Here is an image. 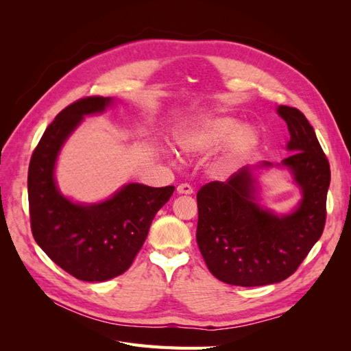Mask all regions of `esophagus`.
Segmentation results:
<instances>
[{
    "mask_svg": "<svg viewBox=\"0 0 351 351\" xmlns=\"http://www.w3.org/2000/svg\"><path fill=\"white\" fill-rule=\"evenodd\" d=\"M177 193L178 195H192L193 193V187L187 184V183H183V184H178L177 186Z\"/></svg>",
    "mask_w": 351,
    "mask_h": 351,
    "instance_id": "esophagus-1",
    "label": "esophagus"
}]
</instances>
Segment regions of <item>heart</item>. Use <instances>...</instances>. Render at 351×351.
<instances>
[{
    "mask_svg": "<svg viewBox=\"0 0 351 351\" xmlns=\"http://www.w3.org/2000/svg\"><path fill=\"white\" fill-rule=\"evenodd\" d=\"M177 142L180 149L192 155L212 152L230 142L219 168L222 171H231L256 145V133L250 127L240 129L239 120L232 117H214L190 127L180 134Z\"/></svg>",
    "mask_w": 351,
    "mask_h": 351,
    "instance_id": "heart-1",
    "label": "heart"
}]
</instances>
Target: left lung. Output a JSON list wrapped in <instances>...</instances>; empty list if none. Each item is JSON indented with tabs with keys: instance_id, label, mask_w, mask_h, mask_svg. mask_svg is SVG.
Returning a JSON list of instances; mask_svg holds the SVG:
<instances>
[{
	"instance_id": "obj_1",
	"label": "left lung",
	"mask_w": 351,
	"mask_h": 351,
	"mask_svg": "<svg viewBox=\"0 0 351 351\" xmlns=\"http://www.w3.org/2000/svg\"><path fill=\"white\" fill-rule=\"evenodd\" d=\"M277 112L290 132L281 165L293 173L303 197L289 215H275L258 202L252 167L227 182H210L197 192L196 240L206 267L222 282L259 287L284 281L319 240L326 219L329 162L304 114L281 105ZM272 167L262 162L258 168Z\"/></svg>"
}]
</instances>
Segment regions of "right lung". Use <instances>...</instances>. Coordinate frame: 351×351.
Returning <instances> with one entry per match:
<instances>
[{
    "instance_id": "right-lung-1",
    "label": "right lung",
    "mask_w": 351,
    "mask_h": 351,
    "mask_svg": "<svg viewBox=\"0 0 351 351\" xmlns=\"http://www.w3.org/2000/svg\"><path fill=\"white\" fill-rule=\"evenodd\" d=\"M111 102L88 97L62 110L42 134L27 173L32 234L60 268L89 282L111 280L130 268L156 212L174 192V186L130 183L93 205L73 204L60 193L54 168L62 143L84 115L102 112Z\"/></svg>"
}]
</instances>
